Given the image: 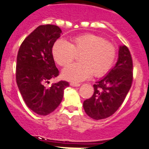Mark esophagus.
Masks as SVG:
<instances>
[{"mask_svg":"<svg viewBox=\"0 0 149 149\" xmlns=\"http://www.w3.org/2000/svg\"><path fill=\"white\" fill-rule=\"evenodd\" d=\"M70 85L73 87H79L81 85V84H79V83H76V82H71V83H70Z\"/></svg>","mask_w":149,"mask_h":149,"instance_id":"obj_1","label":"esophagus"}]
</instances>
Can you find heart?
<instances>
[{
	"label": "heart",
	"instance_id": "b5f03b06",
	"mask_svg": "<svg viewBox=\"0 0 149 149\" xmlns=\"http://www.w3.org/2000/svg\"><path fill=\"white\" fill-rule=\"evenodd\" d=\"M79 54L81 63L65 68L62 71L64 78L78 82L88 78L92 74L95 77L104 75L114 64L116 47L103 37L91 33L73 37L69 44L58 40L52 47L53 58L61 66L70 64Z\"/></svg>",
	"mask_w": 149,
	"mask_h": 149
}]
</instances>
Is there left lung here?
I'll return each mask as SVG.
<instances>
[{"label": "left lung", "instance_id": "1", "mask_svg": "<svg viewBox=\"0 0 149 149\" xmlns=\"http://www.w3.org/2000/svg\"><path fill=\"white\" fill-rule=\"evenodd\" d=\"M133 81V62L130 51L120 46L116 65L102 80L94 84V94L83 103L84 111L93 119H104L119 108Z\"/></svg>", "mask_w": 149, "mask_h": 149}]
</instances>
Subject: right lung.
Instances as JSON below:
<instances>
[{
  "label": "right lung",
  "mask_w": 149,
  "mask_h": 149,
  "mask_svg": "<svg viewBox=\"0 0 149 149\" xmlns=\"http://www.w3.org/2000/svg\"><path fill=\"white\" fill-rule=\"evenodd\" d=\"M61 33L58 26L40 25L24 40L17 56V84L27 106L38 115L53 112L69 86L68 81H60L46 87L49 80L59 75L52 47Z\"/></svg>",
  "instance_id": "right-lung-1"
}]
</instances>
